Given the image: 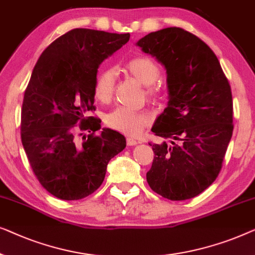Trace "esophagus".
I'll use <instances>...</instances> for the list:
<instances>
[{
  "label": "esophagus",
  "mask_w": 255,
  "mask_h": 255,
  "mask_svg": "<svg viewBox=\"0 0 255 255\" xmlns=\"http://www.w3.org/2000/svg\"><path fill=\"white\" fill-rule=\"evenodd\" d=\"M138 143V141H136V139L131 138V137H128L127 138V144L128 145H136Z\"/></svg>",
  "instance_id": "1"
}]
</instances>
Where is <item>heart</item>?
Listing matches in <instances>:
<instances>
[{"instance_id": "b5f03b06", "label": "heart", "mask_w": 255, "mask_h": 255, "mask_svg": "<svg viewBox=\"0 0 255 255\" xmlns=\"http://www.w3.org/2000/svg\"><path fill=\"white\" fill-rule=\"evenodd\" d=\"M126 69L139 83L148 87L150 96H158L159 89L155 83L160 76V69L155 61L145 56L134 57L126 64ZM116 71L112 69L103 70L97 75L93 92L99 102L109 103L112 99L116 88ZM105 124L128 136H137L143 129L149 126L150 118L148 114L127 107H118L107 114Z\"/></svg>"}]
</instances>
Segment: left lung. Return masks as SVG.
<instances>
[{
  "mask_svg": "<svg viewBox=\"0 0 255 255\" xmlns=\"http://www.w3.org/2000/svg\"><path fill=\"white\" fill-rule=\"evenodd\" d=\"M166 70L168 102L151 131L166 142L152 145L150 188L172 201L192 199L220 173L232 130L230 84L209 46L180 27L151 32L136 42Z\"/></svg>",
  "mask_w": 255,
  "mask_h": 255,
  "instance_id": "left-lung-1",
  "label": "left lung"
}]
</instances>
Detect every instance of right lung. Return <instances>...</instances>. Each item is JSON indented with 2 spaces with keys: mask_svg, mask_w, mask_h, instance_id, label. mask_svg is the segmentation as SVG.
<instances>
[{
  "mask_svg": "<svg viewBox=\"0 0 255 255\" xmlns=\"http://www.w3.org/2000/svg\"><path fill=\"white\" fill-rule=\"evenodd\" d=\"M129 37L74 28L42 52L32 71L21 107V143L42 187L61 200H81L97 191L107 164L126 148L119 131L103 128L95 135L102 120L87 114L96 110L99 66ZM78 130L91 135L80 142Z\"/></svg>",
  "mask_w": 255,
  "mask_h": 255,
  "instance_id": "obj_1",
  "label": "right lung"
}]
</instances>
